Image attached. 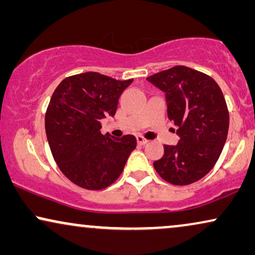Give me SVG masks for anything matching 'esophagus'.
<instances>
[{
	"label": "esophagus",
	"instance_id": "obj_1",
	"mask_svg": "<svg viewBox=\"0 0 255 255\" xmlns=\"http://www.w3.org/2000/svg\"><path fill=\"white\" fill-rule=\"evenodd\" d=\"M136 140H137V143L138 144H146L149 142V141L147 140V138H144L143 136H141V135H138V136H136Z\"/></svg>",
	"mask_w": 255,
	"mask_h": 255
}]
</instances>
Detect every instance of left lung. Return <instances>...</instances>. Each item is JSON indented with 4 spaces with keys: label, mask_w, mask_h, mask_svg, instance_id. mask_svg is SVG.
I'll return each instance as SVG.
<instances>
[{
    "label": "left lung",
    "mask_w": 255,
    "mask_h": 255,
    "mask_svg": "<svg viewBox=\"0 0 255 255\" xmlns=\"http://www.w3.org/2000/svg\"><path fill=\"white\" fill-rule=\"evenodd\" d=\"M147 80L166 93L168 118L179 127L180 135L176 146L165 144V154L154 162V168L172 185H191L213 168L226 142V100L211 76L185 66L162 70Z\"/></svg>",
    "instance_id": "obj_1"
}]
</instances>
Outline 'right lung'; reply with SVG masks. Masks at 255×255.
I'll list each match as a JSON object with an SVG mask.
<instances>
[{
	"mask_svg": "<svg viewBox=\"0 0 255 255\" xmlns=\"http://www.w3.org/2000/svg\"><path fill=\"white\" fill-rule=\"evenodd\" d=\"M131 82L88 72L66 77L53 93L46 112L48 142L61 172L79 187L107 188L136 147L134 135L101 134V120L114 117L119 98Z\"/></svg>",
	"mask_w": 255,
	"mask_h": 255,
	"instance_id": "right-lung-1",
	"label": "right lung"
}]
</instances>
